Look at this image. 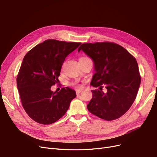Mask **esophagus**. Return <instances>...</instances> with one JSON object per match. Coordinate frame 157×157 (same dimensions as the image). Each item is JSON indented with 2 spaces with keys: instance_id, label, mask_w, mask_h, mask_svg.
Listing matches in <instances>:
<instances>
[{
  "instance_id": "obj_1",
  "label": "esophagus",
  "mask_w": 157,
  "mask_h": 157,
  "mask_svg": "<svg viewBox=\"0 0 157 157\" xmlns=\"http://www.w3.org/2000/svg\"><path fill=\"white\" fill-rule=\"evenodd\" d=\"M82 91V89H78V90H76V94H79L81 93V92Z\"/></svg>"
}]
</instances>
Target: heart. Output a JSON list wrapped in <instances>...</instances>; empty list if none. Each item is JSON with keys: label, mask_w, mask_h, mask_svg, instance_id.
<instances>
[{"label": "heart", "mask_w": 157, "mask_h": 157, "mask_svg": "<svg viewBox=\"0 0 157 157\" xmlns=\"http://www.w3.org/2000/svg\"><path fill=\"white\" fill-rule=\"evenodd\" d=\"M76 87H77L78 88H81V86L80 85H78L76 86Z\"/></svg>", "instance_id": "obj_1"}]
</instances>
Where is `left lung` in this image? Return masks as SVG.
<instances>
[{
	"label": "left lung",
	"instance_id": "left-lung-1",
	"mask_svg": "<svg viewBox=\"0 0 157 157\" xmlns=\"http://www.w3.org/2000/svg\"><path fill=\"white\" fill-rule=\"evenodd\" d=\"M83 51L94 62L95 74L90 85L92 98L87 105L90 113L101 119L112 121L121 117L137 97L140 76L137 60L122 46L110 42L83 44ZM105 85L107 92L101 91Z\"/></svg>",
	"mask_w": 157,
	"mask_h": 157
}]
</instances>
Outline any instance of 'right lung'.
Masks as SVG:
<instances>
[{
    "label": "right lung",
    "instance_id": "right-lung-1",
    "mask_svg": "<svg viewBox=\"0 0 157 157\" xmlns=\"http://www.w3.org/2000/svg\"><path fill=\"white\" fill-rule=\"evenodd\" d=\"M81 43L47 40L25 54L17 78L20 98L25 111L35 121L50 124L62 117L76 97L69 87L52 92L66 57Z\"/></svg>",
    "mask_w": 157,
    "mask_h": 157
}]
</instances>
